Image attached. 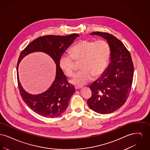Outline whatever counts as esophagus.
Here are the masks:
<instances>
[{
    "label": "esophagus",
    "instance_id": "34e87169",
    "mask_svg": "<svg viewBox=\"0 0 150 150\" xmlns=\"http://www.w3.org/2000/svg\"><path fill=\"white\" fill-rule=\"evenodd\" d=\"M82 87H83L82 86H75V89L76 90H78V89H79L81 88Z\"/></svg>",
    "mask_w": 150,
    "mask_h": 150
}]
</instances>
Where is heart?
<instances>
[{"mask_svg": "<svg viewBox=\"0 0 150 150\" xmlns=\"http://www.w3.org/2000/svg\"><path fill=\"white\" fill-rule=\"evenodd\" d=\"M70 54H64L59 59L62 70L71 77L75 71V62H80V71L71 79L72 83L84 85L92 77L98 78L105 71L111 56L109 44L103 40L97 41L84 39L74 44L70 50Z\"/></svg>", "mask_w": 150, "mask_h": 150, "instance_id": "1", "label": "heart"}]
</instances>
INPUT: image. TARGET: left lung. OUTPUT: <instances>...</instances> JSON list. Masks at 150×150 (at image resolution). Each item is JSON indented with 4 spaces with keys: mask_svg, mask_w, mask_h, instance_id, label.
Returning a JSON list of instances; mask_svg holds the SVG:
<instances>
[{
    "mask_svg": "<svg viewBox=\"0 0 150 150\" xmlns=\"http://www.w3.org/2000/svg\"><path fill=\"white\" fill-rule=\"evenodd\" d=\"M107 40L111 50V62L107 70L89 88L92 96L87 100L89 108L100 114H110L125 103L130 93L134 66L131 55L121 41L105 32H93Z\"/></svg>",
    "mask_w": 150,
    "mask_h": 150,
    "instance_id": "obj_1",
    "label": "left lung"
}]
</instances>
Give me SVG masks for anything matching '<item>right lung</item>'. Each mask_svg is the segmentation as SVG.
<instances>
[{
    "label": "right lung",
    "instance_id": "1",
    "mask_svg": "<svg viewBox=\"0 0 150 150\" xmlns=\"http://www.w3.org/2000/svg\"><path fill=\"white\" fill-rule=\"evenodd\" d=\"M77 34L67 36L45 35L36 38L22 50L17 64L18 87L22 100L34 112L45 117H55L64 113L75 92L59 66V59L76 37ZM43 51L49 54L57 64V75L54 82L45 93L32 95L27 93L19 81L18 67L25 55L34 51Z\"/></svg>",
    "mask_w": 150,
    "mask_h": 150
}]
</instances>
